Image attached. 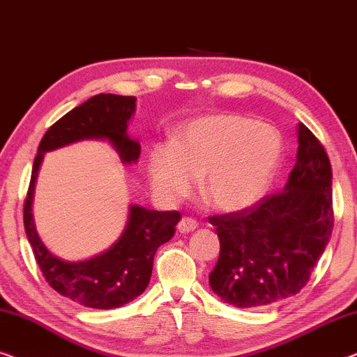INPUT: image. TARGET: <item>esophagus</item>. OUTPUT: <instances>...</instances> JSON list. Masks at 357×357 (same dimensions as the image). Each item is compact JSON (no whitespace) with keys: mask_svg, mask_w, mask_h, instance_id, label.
I'll return each mask as SVG.
<instances>
[{"mask_svg":"<svg viewBox=\"0 0 357 357\" xmlns=\"http://www.w3.org/2000/svg\"><path fill=\"white\" fill-rule=\"evenodd\" d=\"M195 228H197V222L190 217H183L178 223L179 233H190V231H194Z\"/></svg>","mask_w":357,"mask_h":357,"instance_id":"obj_1","label":"esophagus"}]
</instances>
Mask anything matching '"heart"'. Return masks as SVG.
Wrapping results in <instances>:
<instances>
[{
    "instance_id": "heart-1",
    "label": "heart",
    "mask_w": 357,
    "mask_h": 357,
    "mask_svg": "<svg viewBox=\"0 0 357 357\" xmlns=\"http://www.w3.org/2000/svg\"><path fill=\"white\" fill-rule=\"evenodd\" d=\"M281 157L277 130L243 116H213L189 124L176 144L158 145L149 163L155 190L185 197L202 176L205 204L222 212L252 205L272 179Z\"/></svg>"
}]
</instances>
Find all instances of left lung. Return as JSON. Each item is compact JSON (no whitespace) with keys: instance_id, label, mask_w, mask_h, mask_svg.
I'll use <instances>...</instances> for the list:
<instances>
[{"instance_id":"left-lung-1","label":"left lung","mask_w":357,"mask_h":357,"mask_svg":"<svg viewBox=\"0 0 357 357\" xmlns=\"http://www.w3.org/2000/svg\"><path fill=\"white\" fill-rule=\"evenodd\" d=\"M298 140V162L283 190L208 217L220 238L208 283L236 307H264L298 294L330 241L335 217L328 155L303 123Z\"/></svg>"}]
</instances>
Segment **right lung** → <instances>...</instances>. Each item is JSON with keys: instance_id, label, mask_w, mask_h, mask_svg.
I'll list each match as a JSON object with an SVG mask.
<instances>
[{"instance_id": "add662e5", "label": "right lung", "mask_w": 357, "mask_h": 357, "mask_svg": "<svg viewBox=\"0 0 357 357\" xmlns=\"http://www.w3.org/2000/svg\"><path fill=\"white\" fill-rule=\"evenodd\" d=\"M135 108V97L100 93L79 105L50 128L40 140L32 176L24 202V228L35 260L54 291L74 303L93 309H114L142 294L152 277L153 257L168 243L181 220L176 210L157 212L130 207L126 229L107 252L85 262H64L40 241L32 217L35 179L43 155L80 139H108L124 163L137 162L140 145L126 134Z\"/></svg>"}]
</instances>
